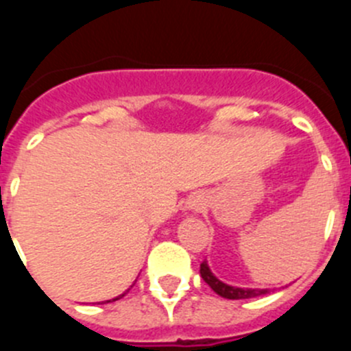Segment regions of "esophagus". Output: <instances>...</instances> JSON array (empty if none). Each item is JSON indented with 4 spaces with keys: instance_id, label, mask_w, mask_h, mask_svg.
Listing matches in <instances>:
<instances>
[{
    "instance_id": "esophagus-1",
    "label": "esophagus",
    "mask_w": 351,
    "mask_h": 351,
    "mask_svg": "<svg viewBox=\"0 0 351 351\" xmlns=\"http://www.w3.org/2000/svg\"><path fill=\"white\" fill-rule=\"evenodd\" d=\"M197 208H199V201H197V202H195V201L192 202V204H191V209H197Z\"/></svg>"
}]
</instances>
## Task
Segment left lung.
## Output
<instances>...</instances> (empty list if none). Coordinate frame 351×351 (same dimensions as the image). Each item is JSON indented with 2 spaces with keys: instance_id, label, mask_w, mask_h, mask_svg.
I'll return each instance as SVG.
<instances>
[{
  "instance_id": "obj_1",
  "label": "left lung",
  "mask_w": 351,
  "mask_h": 351,
  "mask_svg": "<svg viewBox=\"0 0 351 351\" xmlns=\"http://www.w3.org/2000/svg\"><path fill=\"white\" fill-rule=\"evenodd\" d=\"M201 277L218 296L227 298V300H250V298H258L271 293V289H253V287H237L225 284L223 280H220L213 274L208 261H202L201 263Z\"/></svg>"
}]
</instances>
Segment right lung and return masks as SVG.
I'll use <instances>...</instances> for the list:
<instances>
[{
  "instance_id": "obj_1",
  "label": "right lung",
  "mask_w": 351,
  "mask_h": 351,
  "mask_svg": "<svg viewBox=\"0 0 351 351\" xmlns=\"http://www.w3.org/2000/svg\"><path fill=\"white\" fill-rule=\"evenodd\" d=\"M128 291H130V289H128ZM128 291H126V293H128ZM126 293L119 294V296H117V298H112V300H107V303H110V301H116V300H119V298H123V296H124V294H126Z\"/></svg>"
}]
</instances>
